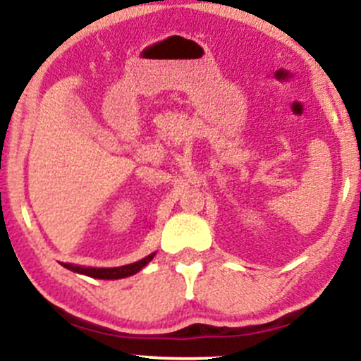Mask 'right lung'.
I'll list each match as a JSON object with an SVG mask.
<instances>
[{
    "mask_svg": "<svg viewBox=\"0 0 361 361\" xmlns=\"http://www.w3.org/2000/svg\"><path fill=\"white\" fill-rule=\"evenodd\" d=\"M155 252L150 254V256L143 257V259L136 261V263L126 264V267H117V268H85V267H75V264H69V263H62L67 270L81 273V275L91 276V279H100V280H117V279H124V276H131L135 273H138L145 267L147 263H150L154 259Z\"/></svg>",
    "mask_w": 361,
    "mask_h": 361,
    "instance_id": "1",
    "label": "right lung"
}]
</instances>
